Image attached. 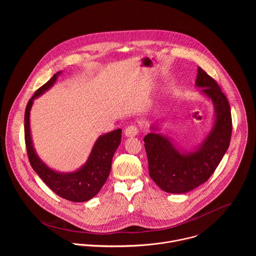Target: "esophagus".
Wrapping results in <instances>:
<instances>
[{"mask_svg": "<svg viewBox=\"0 0 256 256\" xmlns=\"http://www.w3.org/2000/svg\"><path fill=\"white\" fill-rule=\"evenodd\" d=\"M124 133L126 137H135L138 134V128L134 125H131L125 129Z\"/></svg>", "mask_w": 256, "mask_h": 256, "instance_id": "esophagus-1", "label": "esophagus"}]
</instances>
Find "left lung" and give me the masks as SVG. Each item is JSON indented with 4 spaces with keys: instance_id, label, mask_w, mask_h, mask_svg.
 Returning <instances> with one entry per match:
<instances>
[{
    "instance_id": "1",
    "label": "left lung",
    "mask_w": 256,
    "mask_h": 256,
    "mask_svg": "<svg viewBox=\"0 0 256 256\" xmlns=\"http://www.w3.org/2000/svg\"><path fill=\"white\" fill-rule=\"evenodd\" d=\"M195 86L212 102V128L199 146L187 152L178 148L172 138L158 133L156 124L145 136L148 174L156 185L168 193H187L213 174L230 146L232 115L228 102L217 82L198 67Z\"/></svg>"
}]
</instances>
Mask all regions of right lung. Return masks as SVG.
<instances>
[{"mask_svg": "<svg viewBox=\"0 0 256 256\" xmlns=\"http://www.w3.org/2000/svg\"><path fill=\"white\" fill-rule=\"evenodd\" d=\"M61 71L55 74L45 84L39 88L30 100L24 113V138L28 160L38 176L60 197L73 201L86 202L94 198L106 182L111 170L114 152L121 142V129L111 131L98 138L88 160L72 172H61L49 168L36 154L30 132V110L34 100L48 90L56 82Z\"/></svg>", "mask_w": 256, "mask_h": 256, "instance_id": "right-lung-1", "label": "right lung"}]
</instances>
